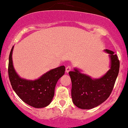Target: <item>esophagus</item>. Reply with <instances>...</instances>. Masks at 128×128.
I'll use <instances>...</instances> for the list:
<instances>
[{"instance_id":"esophagus-1","label":"esophagus","mask_w":128,"mask_h":128,"mask_svg":"<svg viewBox=\"0 0 128 128\" xmlns=\"http://www.w3.org/2000/svg\"><path fill=\"white\" fill-rule=\"evenodd\" d=\"M71 70H72V68L70 66H68L66 68V73H68V72H69Z\"/></svg>"}]
</instances>
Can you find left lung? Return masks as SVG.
I'll list each match as a JSON object with an SVG mask.
<instances>
[{"instance_id": "obj_1", "label": "left lung", "mask_w": 128, "mask_h": 128, "mask_svg": "<svg viewBox=\"0 0 128 128\" xmlns=\"http://www.w3.org/2000/svg\"><path fill=\"white\" fill-rule=\"evenodd\" d=\"M111 60L110 69L99 78H92L74 68L69 74L72 81V98L78 108L89 110L102 104L113 90L120 70V60L112 50H105Z\"/></svg>"}]
</instances>
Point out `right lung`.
Listing matches in <instances>:
<instances>
[{
	"label": "right lung",
	"mask_w": 128,
	"mask_h": 128,
	"mask_svg": "<svg viewBox=\"0 0 128 128\" xmlns=\"http://www.w3.org/2000/svg\"><path fill=\"white\" fill-rule=\"evenodd\" d=\"M12 47L8 58L9 80L17 95L24 102L34 108H44L51 102L58 81L64 74L65 67L61 66L48 71L35 80H26L17 74L13 67Z\"/></svg>",
	"instance_id": "1"
}]
</instances>
